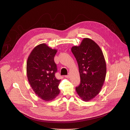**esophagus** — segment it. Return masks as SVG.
<instances>
[{
  "label": "esophagus",
  "instance_id": "obj_1",
  "mask_svg": "<svg viewBox=\"0 0 130 130\" xmlns=\"http://www.w3.org/2000/svg\"><path fill=\"white\" fill-rule=\"evenodd\" d=\"M66 78H69L70 77V75H65V76Z\"/></svg>",
  "mask_w": 130,
  "mask_h": 130
}]
</instances>
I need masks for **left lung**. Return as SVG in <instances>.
I'll return each instance as SVG.
<instances>
[{"instance_id": "left-lung-1", "label": "left lung", "mask_w": 130, "mask_h": 130, "mask_svg": "<svg viewBox=\"0 0 130 130\" xmlns=\"http://www.w3.org/2000/svg\"><path fill=\"white\" fill-rule=\"evenodd\" d=\"M78 63L80 83L75 89L80 97L88 102L99 93L106 73V65L102 50L89 38H84L79 46L72 47Z\"/></svg>"}]
</instances>
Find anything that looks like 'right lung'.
Here are the masks:
<instances>
[{
	"label": "right lung",
	"instance_id": "1",
	"mask_svg": "<svg viewBox=\"0 0 130 130\" xmlns=\"http://www.w3.org/2000/svg\"><path fill=\"white\" fill-rule=\"evenodd\" d=\"M57 52V50L42 43L33 49L27 58L28 82L37 95L45 101L54 100L60 92L58 87L61 80L55 77L57 68L54 57Z\"/></svg>",
	"mask_w": 130,
	"mask_h": 130
}]
</instances>
